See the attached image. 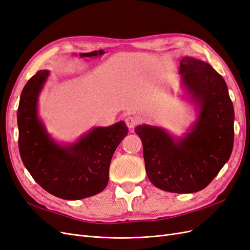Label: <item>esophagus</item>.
<instances>
[{
    "instance_id": "obj_1",
    "label": "esophagus",
    "mask_w": 250,
    "mask_h": 250,
    "mask_svg": "<svg viewBox=\"0 0 250 250\" xmlns=\"http://www.w3.org/2000/svg\"><path fill=\"white\" fill-rule=\"evenodd\" d=\"M125 123L129 129H133V128L139 124V120L133 116H128L125 118Z\"/></svg>"
}]
</instances>
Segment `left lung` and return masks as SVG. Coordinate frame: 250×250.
<instances>
[{
	"instance_id": "8db88e82",
	"label": "left lung",
	"mask_w": 250,
	"mask_h": 250,
	"mask_svg": "<svg viewBox=\"0 0 250 250\" xmlns=\"http://www.w3.org/2000/svg\"><path fill=\"white\" fill-rule=\"evenodd\" d=\"M181 84L198 108V118L184 138L163 128L140 125L148 178L172 193H194L207 188L229 160L233 147V105L228 85L211 65L193 57L180 62Z\"/></svg>"
}]
</instances>
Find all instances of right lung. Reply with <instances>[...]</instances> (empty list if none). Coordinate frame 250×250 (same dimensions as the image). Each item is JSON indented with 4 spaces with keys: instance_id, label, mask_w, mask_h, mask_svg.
Wrapping results in <instances>:
<instances>
[{
    "instance_id": "obj_1",
    "label": "right lung",
    "mask_w": 250,
    "mask_h": 250,
    "mask_svg": "<svg viewBox=\"0 0 250 250\" xmlns=\"http://www.w3.org/2000/svg\"><path fill=\"white\" fill-rule=\"evenodd\" d=\"M48 76L49 71H39L21 94L18 126L21 161L36 183L56 197H90L107 186L111 157L128 128L123 121L108 127H95L76 143L59 145L37 113L39 96Z\"/></svg>"
}]
</instances>
